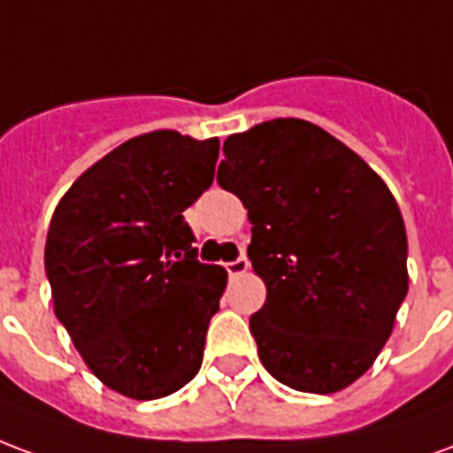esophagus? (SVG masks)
<instances>
[{"instance_id": "34e87169", "label": "esophagus", "mask_w": 453, "mask_h": 453, "mask_svg": "<svg viewBox=\"0 0 453 453\" xmlns=\"http://www.w3.org/2000/svg\"><path fill=\"white\" fill-rule=\"evenodd\" d=\"M226 269H227V274L235 279V276L245 274L247 269H250V262H247V257H237L235 262H227Z\"/></svg>"}]
</instances>
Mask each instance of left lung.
<instances>
[{"label": "left lung", "mask_w": 453, "mask_h": 453, "mask_svg": "<svg viewBox=\"0 0 453 453\" xmlns=\"http://www.w3.org/2000/svg\"><path fill=\"white\" fill-rule=\"evenodd\" d=\"M218 184L252 223L266 301L250 318L284 386L337 393L364 376L408 294V235L386 181L327 130L265 120L223 142Z\"/></svg>", "instance_id": "obj_1"}]
</instances>
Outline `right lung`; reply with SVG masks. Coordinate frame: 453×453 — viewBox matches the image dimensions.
<instances>
[{
	"label": "right lung",
	"mask_w": 453,
	"mask_h": 453,
	"mask_svg": "<svg viewBox=\"0 0 453 453\" xmlns=\"http://www.w3.org/2000/svg\"><path fill=\"white\" fill-rule=\"evenodd\" d=\"M218 138L152 130L94 162L60 198L45 240L53 308L104 386L155 400L201 369L223 266L196 262L187 211L216 174Z\"/></svg>",
	"instance_id": "add662e5"
}]
</instances>
